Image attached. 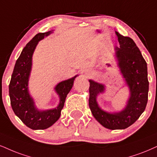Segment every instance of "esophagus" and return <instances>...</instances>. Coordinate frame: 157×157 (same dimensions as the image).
Masks as SVG:
<instances>
[{
	"instance_id": "1",
	"label": "esophagus",
	"mask_w": 157,
	"mask_h": 157,
	"mask_svg": "<svg viewBox=\"0 0 157 157\" xmlns=\"http://www.w3.org/2000/svg\"><path fill=\"white\" fill-rule=\"evenodd\" d=\"M88 75H90V74H88Z\"/></svg>"
}]
</instances>
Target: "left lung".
<instances>
[{"instance_id": "1", "label": "left lung", "mask_w": 157, "mask_h": 157, "mask_svg": "<svg viewBox=\"0 0 157 157\" xmlns=\"http://www.w3.org/2000/svg\"><path fill=\"white\" fill-rule=\"evenodd\" d=\"M119 47L116 46L115 57L120 73L128 86L129 96L121 111L108 112L98 105L97 98L104 93L105 86L90 79L89 105L92 115L102 126L109 129H124L134 124L145 111L148 102V83L147 63L132 38L116 31Z\"/></svg>"}]
</instances>
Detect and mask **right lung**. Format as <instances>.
Wrapping results in <instances>:
<instances>
[{
	"instance_id": "1",
	"label": "right lung",
	"mask_w": 157,
	"mask_h": 157,
	"mask_svg": "<svg viewBox=\"0 0 157 157\" xmlns=\"http://www.w3.org/2000/svg\"><path fill=\"white\" fill-rule=\"evenodd\" d=\"M52 33L53 30L36 34L25 46L15 63L9 84L11 105L15 115L27 127L35 130L49 128L59 119L67 94L72 89L75 78L78 75H75L56 85L55 91L59 98L57 107L46 110L38 109L28 89L33 65V55L38 42Z\"/></svg>"
}]
</instances>
